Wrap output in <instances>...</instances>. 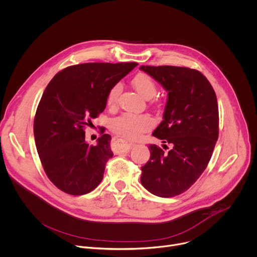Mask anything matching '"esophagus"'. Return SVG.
<instances>
[{
	"label": "esophagus",
	"instance_id": "1",
	"mask_svg": "<svg viewBox=\"0 0 257 257\" xmlns=\"http://www.w3.org/2000/svg\"><path fill=\"white\" fill-rule=\"evenodd\" d=\"M117 142H120V144H121V147L119 148V150L120 151H129L131 148H132V146L134 145V144H132V143H128V142H126V141H124L123 139H120V138H116L115 139Z\"/></svg>",
	"mask_w": 257,
	"mask_h": 257
}]
</instances>
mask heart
I'll return each mask as SVG.
<instances>
[{"label": "heart", "instance_id": "1", "mask_svg": "<svg viewBox=\"0 0 257 257\" xmlns=\"http://www.w3.org/2000/svg\"><path fill=\"white\" fill-rule=\"evenodd\" d=\"M132 86L145 99H150L155 96L157 86L154 80L145 73H139L132 79ZM120 86L114 85L107 95V105L109 108H114L117 104ZM153 126L152 119L147 115H134L124 113L111 121L110 128L117 135L126 139H136L142 133L150 130Z\"/></svg>", "mask_w": 257, "mask_h": 257}]
</instances>
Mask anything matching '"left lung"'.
I'll return each mask as SVG.
<instances>
[{
    "instance_id": "8db88e82",
    "label": "left lung",
    "mask_w": 257,
    "mask_h": 257,
    "mask_svg": "<svg viewBox=\"0 0 257 257\" xmlns=\"http://www.w3.org/2000/svg\"><path fill=\"white\" fill-rule=\"evenodd\" d=\"M168 91L163 121L153 136L170 144L165 152L149 145L150 159L141 167V183L152 194L173 197L189 189L203 173L219 133L216 94L206 77L195 69L141 66Z\"/></svg>"
}]
</instances>
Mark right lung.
<instances>
[{
	"label": "right lung",
	"instance_id": "right-lung-1",
	"mask_svg": "<svg viewBox=\"0 0 257 257\" xmlns=\"http://www.w3.org/2000/svg\"><path fill=\"white\" fill-rule=\"evenodd\" d=\"M137 65H73L57 73L46 87L34 119V136L45 173L63 192L87 194L102 181L113 156L111 136L101 127L98 144L89 146L85 128L106 108L110 89Z\"/></svg>",
	"mask_w": 257,
	"mask_h": 257
}]
</instances>
